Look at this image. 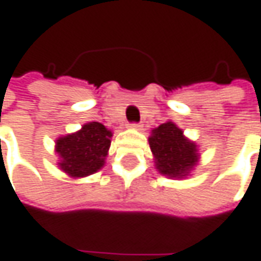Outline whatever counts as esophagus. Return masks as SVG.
I'll return each mask as SVG.
<instances>
[{
    "label": "esophagus",
    "mask_w": 261,
    "mask_h": 261,
    "mask_svg": "<svg viewBox=\"0 0 261 261\" xmlns=\"http://www.w3.org/2000/svg\"><path fill=\"white\" fill-rule=\"evenodd\" d=\"M128 127H130V128H134V130H140V128H142V124H137V122H133V124H130Z\"/></svg>",
    "instance_id": "obj_1"
}]
</instances>
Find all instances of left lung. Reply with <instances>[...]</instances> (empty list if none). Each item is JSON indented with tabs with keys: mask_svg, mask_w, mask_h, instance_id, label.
I'll return each instance as SVG.
<instances>
[{
	"mask_svg": "<svg viewBox=\"0 0 261 261\" xmlns=\"http://www.w3.org/2000/svg\"><path fill=\"white\" fill-rule=\"evenodd\" d=\"M149 144L154 156L156 169L162 175L184 178L198 162L197 144L184 137L182 130L172 121L152 130Z\"/></svg>",
	"mask_w": 261,
	"mask_h": 261,
	"instance_id": "1",
	"label": "left lung"
}]
</instances>
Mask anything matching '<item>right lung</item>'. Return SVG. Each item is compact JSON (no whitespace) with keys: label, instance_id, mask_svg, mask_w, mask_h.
I'll return each instance as SVG.
<instances>
[{"label":"right lung","instance_id":"add662e5","mask_svg":"<svg viewBox=\"0 0 261 261\" xmlns=\"http://www.w3.org/2000/svg\"><path fill=\"white\" fill-rule=\"evenodd\" d=\"M112 133L100 122L92 121L73 134L55 142L60 156L58 166L70 176H87L97 172L103 165L111 146Z\"/></svg>","mask_w":261,"mask_h":261}]
</instances>
